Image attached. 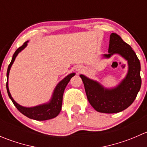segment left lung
I'll use <instances>...</instances> for the list:
<instances>
[{"instance_id":"left-lung-1","label":"left lung","mask_w":147,"mask_h":147,"mask_svg":"<svg viewBox=\"0 0 147 147\" xmlns=\"http://www.w3.org/2000/svg\"><path fill=\"white\" fill-rule=\"evenodd\" d=\"M109 53L105 57H109L115 53L121 55L128 61L129 71L125 79L117 87L106 90L95 81L81 75L86 95L90 105L96 111L102 113H117L127 109L134 101L142 85L140 76L141 65L137 55L116 33L110 35Z\"/></svg>"}]
</instances>
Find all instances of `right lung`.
Masks as SVG:
<instances>
[{"label":"right lung","instance_id":"1","mask_svg":"<svg viewBox=\"0 0 147 147\" xmlns=\"http://www.w3.org/2000/svg\"><path fill=\"white\" fill-rule=\"evenodd\" d=\"M28 41L24 42V44L22 46H20V47H18V48L16 50V51L15 52L14 54H13V57H12V60L11 62H10L9 65H8V70H7V79L8 78V75H9L10 67L13 65L16 56L18 55V54L22 50H23V49L26 47ZM74 75H75V73L69 74V75H67L66 78H64L61 82L57 84L54 93H53L51 101L49 102L48 104L34 107H24L20 106L18 104L16 103V102L14 101V100L12 98L11 95H10V94L9 90H8V82H6L7 92H8V96H9L10 99L12 100V102L14 104L15 106L16 107V108L18 109L19 112H21V113L23 114V115H24L25 116L28 117V118H30V119L38 120V121H44V120L50 119L57 117V115H59V113L60 112V110H61L62 108V103H63V93H64V90L65 87H66L67 84H68V82H69L70 79L74 76Z\"/></svg>","mask_w":147,"mask_h":147}]
</instances>
